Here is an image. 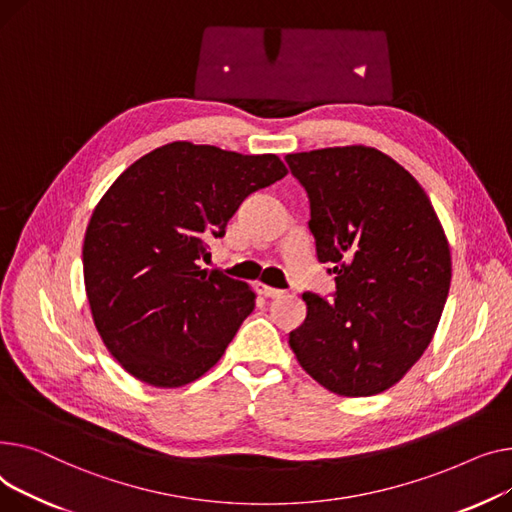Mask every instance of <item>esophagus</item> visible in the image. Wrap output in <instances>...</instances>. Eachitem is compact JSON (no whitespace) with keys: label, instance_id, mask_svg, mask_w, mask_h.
Listing matches in <instances>:
<instances>
[{"label":"esophagus","instance_id":"obj_1","mask_svg":"<svg viewBox=\"0 0 512 512\" xmlns=\"http://www.w3.org/2000/svg\"><path fill=\"white\" fill-rule=\"evenodd\" d=\"M256 291L260 293V295H264V297H279L283 291L281 289H275V287H268V285H264V283H256Z\"/></svg>","mask_w":512,"mask_h":512}]
</instances>
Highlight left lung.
Listing matches in <instances>:
<instances>
[{
	"label": "left lung",
	"instance_id": "obj_1",
	"mask_svg": "<svg viewBox=\"0 0 512 512\" xmlns=\"http://www.w3.org/2000/svg\"><path fill=\"white\" fill-rule=\"evenodd\" d=\"M310 200L316 258L333 299L306 291L289 345L318 384L372 397L397 384L430 345L450 287V250L415 177L370 146L285 157Z\"/></svg>",
	"mask_w": 512,
	"mask_h": 512
}]
</instances>
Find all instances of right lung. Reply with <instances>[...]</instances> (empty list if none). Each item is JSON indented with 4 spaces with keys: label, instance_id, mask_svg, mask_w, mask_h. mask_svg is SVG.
Returning <instances> with one entry per match:
<instances>
[{
    "label": "right lung",
    "instance_id": "add662e5",
    "mask_svg": "<svg viewBox=\"0 0 512 512\" xmlns=\"http://www.w3.org/2000/svg\"><path fill=\"white\" fill-rule=\"evenodd\" d=\"M285 175L277 155L171 142L115 179L86 227L82 264L95 326L126 372L177 388L219 362L256 295L198 262L239 204Z\"/></svg>",
    "mask_w": 512,
    "mask_h": 512
}]
</instances>
